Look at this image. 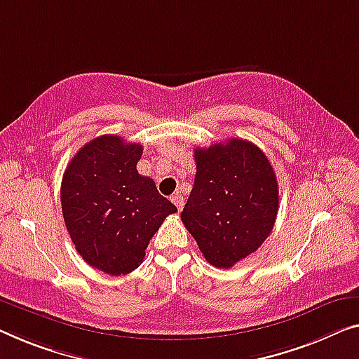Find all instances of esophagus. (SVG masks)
Wrapping results in <instances>:
<instances>
[{
	"mask_svg": "<svg viewBox=\"0 0 359 359\" xmlns=\"http://www.w3.org/2000/svg\"><path fill=\"white\" fill-rule=\"evenodd\" d=\"M172 203H174L175 206H177V210H179V211H182V208H184V203H185V200H184V196H182V195L175 194V195H172Z\"/></svg>",
	"mask_w": 359,
	"mask_h": 359,
	"instance_id": "34e87169",
	"label": "esophagus"
}]
</instances>
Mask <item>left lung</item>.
<instances>
[{"instance_id":"left-lung-1","label":"left lung","mask_w":359,"mask_h":359,"mask_svg":"<svg viewBox=\"0 0 359 359\" xmlns=\"http://www.w3.org/2000/svg\"><path fill=\"white\" fill-rule=\"evenodd\" d=\"M194 154L195 184L180 219L208 263L229 269L272 232L279 211L276 172L266 154L242 138Z\"/></svg>"}]
</instances>
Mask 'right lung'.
Instances as JSON below:
<instances>
[{
	"label": "right lung",
	"mask_w": 359,
	"mask_h": 359,
	"mask_svg": "<svg viewBox=\"0 0 359 359\" xmlns=\"http://www.w3.org/2000/svg\"><path fill=\"white\" fill-rule=\"evenodd\" d=\"M143 147L101 135L76 153L61 184L62 216L85 263L111 276L137 269L149 240L169 214L153 179L140 175Z\"/></svg>",
	"instance_id": "add662e5"
}]
</instances>
